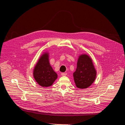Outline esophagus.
<instances>
[{
	"mask_svg": "<svg viewBox=\"0 0 125 125\" xmlns=\"http://www.w3.org/2000/svg\"><path fill=\"white\" fill-rule=\"evenodd\" d=\"M61 75L62 76H65V75H67V73H61Z\"/></svg>",
	"mask_w": 125,
	"mask_h": 125,
	"instance_id": "esophagus-1",
	"label": "esophagus"
}]
</instances>
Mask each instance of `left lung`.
<instances>
[{
    "label": "left lung",
    "instance_id": "obj_1",
    "mask_svg": "<svg viewBox=\"0 0 125 125\" xmlns=\"http://www.w3.org/2000/svg\"><path fill=\"white\" fill-rule=\"evenodd\" d=\"M73 76L76 86L79 89L87 88L94 82L96 71L91 58L88 55L81 54L79 56Z\"/></svg>",
    "mask_w": 125,
    "mask_h": 125
}]
</instances>
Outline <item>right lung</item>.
Listing matches in <instances>:
<instances>
[{"label":"right lung","instance_id":"add662e5","mask_svg":"<svg viewBox=\"0 0 125 125\" xmlns=\"http://www.w3.org/2000/svg\"><path fill=\"white\" fill-rule=\"evenodd\" d=\"M49 56L46 52L42 55L33 71L35 80L39 85L44 87L51 86L57 78V73L50 64Z\"/></svg>","mask_w":125,"mask_h":125}]
</instances>
